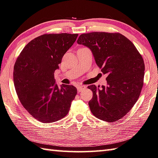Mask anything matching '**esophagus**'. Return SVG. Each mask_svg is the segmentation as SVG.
<instances>
[{
    "instance_id": "obj_1",
    "label": "esophagus",
    "mask_w": 158,
    "mask_h": 158,
    "mask_svg": "<svg viewBox=\"0 0 158 158\" xmlns=\"http://www.w3.org/2000/svg\"><path fill=\"white\" fill-rule=\"evenodd\" d=\"M85 88V85H78V86H77V90L80 93V92H81V90H84Z\"/></svg>"
}]
</instances>
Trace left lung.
<instances>
[{
	"mask_svg": "<svg viewBox=\"0 0 158 158\" xmlns=\"http://www.w3.org/2000/svg\"><path fill=\"white\" fill-rule=\"evenodd\" d=\"M77 42L90 48L97 65L107 74V86H88L93 93L88 102L91 113L108 122L122 119L137 101L144 84L145 67L141 54L119 33L82 34Z\"/></svg>",
	"mask_w": 158,
	"mask_h": 158,
	"instance_id": "obj_1",
	"label": "left lung"
}]
</instances>
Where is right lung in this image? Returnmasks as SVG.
<instances>
[{"instance_id": "obj_1", "label": "right lung", "mask_w": 158, "mask_h": 158, "mask_svg": "<svg viewBox=\"0 0 158 158\" xmlns=\"http://www.w3.org/2000/svg\"><path fill=\"white\" fill-rule=\"evenodd\" d=\"M77 34H43L28 43L14 67V87L20 102L31 116L43 123L54 122L69 112L77 90L56 84L54 71Z\"/></svg>"}]
</instances>
